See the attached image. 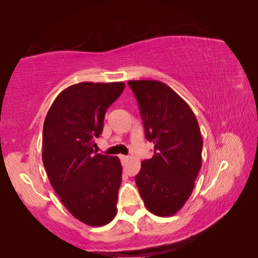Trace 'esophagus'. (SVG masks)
Returning <instances> with one entry per match:
<instances>
[{
	"instance_id": "34e87169",
	"label": "esophagus",
	"mask_w": 258,
	"mask_h": 258,
	"mask_svg": "<svg viewBox=\"0 0 258 258\" xmlns=\"http://www.w3.org/2000/svg\"><path fill=\"white\" fill-rule=\"evenodd\" d=\"M119 158H120V160H121L122 162H125V161L129 159V157L128 156H124V155H120Z\"/></svg>"
}]
</instances>
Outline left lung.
Returning <instances> with one entry per match:
<instances>
[{
    "label": "left lung",
    "mask_w": 258,
    "mask_h": 258,
    "mask_svg": "<svg viewBox=\"0 0 258 258\" xmlns=\"http://www.w3.org/2000/svg\"><path fill=\"white\" fill-rule=\"evenodd\" d=\"M143 118L154 156L141 162L135 177L145 206L156 216L170 217L190 197L202 167L203 138L191 108L157 80L128 81Z\"/></svg>",
    "instance_id": "left-lung-1"
}]
</instances>
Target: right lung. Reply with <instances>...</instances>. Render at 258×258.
<instances>
[{
  "label": "right lung",
  "mask_w": 258,
  "mask_h": 258,
  "mask_svg": "<svg viewBox=\"0 0 258 258\" xmlns=\"http://www.w3.org/2000/svg\"><path fill=\"white\" fill-rule=\"evenodd\" d=\"M123 82H80L60 92L46 114L42 160L60 201L72 216L98 227L117 214L122 166L118 157L94 154L107 109Z\"/></svg>",
  "instance_id": "right-lung-1"
}]
</instances>
